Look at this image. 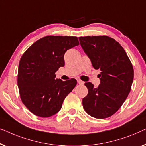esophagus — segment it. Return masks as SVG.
<instances>
[{"label": "esophagus", "instance_id": "obj_1", "mask_svg": "<svg viewBox=\"0 0 146 146\" xmlns=\"http://www.w3.org/2000/svg\"><path fill=\"white\" fill-rule=\"evenodd\" d=\"M77 82H78V83L79 84V85H83V84H84V82L83 81H81V80H80V79L77 80Z\"/></svg>", "mask_w": 146, "mask_h": 146}]
</instances>
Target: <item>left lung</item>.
Segmentation results:
<instances>
[{"instance_id": "left-lung-1", "label": "left lung", "mask_w": 146, "mask_h": 146, "mask_svg": "<svg viewBox=\"0 0 146 146\" xmlns=\"http://www.w3.org/2000/svg\"><path fill=\"white\" fill-rule=\"evenodd\" d=\"M80 44L93 67L101 71L97 88L85 83L88 94L83 106L90 116L103 119L111 116L124 103L134 79L132 64L121 45L106 36L79 37Z\"/></svg>"}]
</instances>
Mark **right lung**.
<instances>
[{
	"label": "right lung",
	"mask_w": 146,
	"mask_h": 146,
	"mask_svg": "<svg viewBox=\"0 0 146 146\" xmlns=\"http://www.w3.org/2000/svg\"><path fill=\"white\" fill-rule=\"evenodd\" d=\"M79 44L77 37L49 36L26 51L18 66L17 83L20 98L36 116L48 118L60 110L63 100L77 85L75 79H55L65 65L67 50Z\"/></svg>",
	"instance_id": "1"
}]
</instances>
